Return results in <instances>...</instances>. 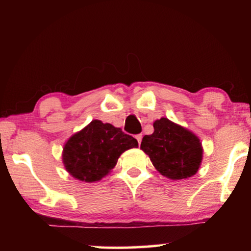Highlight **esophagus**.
Instances as JSON below:
<instances>
[{
  "label": "esophagus",
  "instance_id": "obj_1",
  "mask_svg": "<svg viewBox=\"0 0 251 251\" xmlns=\"http://www.w3.org/2000/svg\"><path fill=\"white\" fill-rule=\"evenodd\" d=\"M142 138H143V135H142V134H138V135H136V139H137V142H138V145H141V143H142Z\"/></svg>",
  "mask_w": 251,
  "mask_h": 251
}]
</instances>
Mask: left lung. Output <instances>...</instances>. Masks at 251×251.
Returning <instances> with one entry per match:
<instances>
[{
  "instance_id": "1",
  "label": "left lung",
  "mask_w": 251,
  "mask_h": 251,
  "mask_svg": "<svg viewBox=\"0 0 251 251\" xmlns=\"http://www.w3.org/2000/svg\"><path fill=\"white\" fill-rule=\"evenodd\" d=\"M152 125L154 133L144 136L141 150L150 157L156 171L172 180L193 177L202 160L203 150L198 136L166 117Z\"/></svg>"
}]
</instances>
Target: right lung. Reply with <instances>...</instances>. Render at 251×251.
Segmentation results:
<instances>
[{
  "label": "right lung",
  "instance_id": "right-lung-1",
  "mask_svg": "<svg viewBox=\"0 0 251 251\" xmlns=\"http://www.w3.org/2000/svg\"><path fill=\"white\" fill-rule=\"evenodd\" d=\"M137 147V141L121 128L94 120L65 142L62 160L75 179L95 182L112 172L123 152Z\"/></svg>",
  "mask_w": 251,
  "mask_h": 251
}]
</instances>
